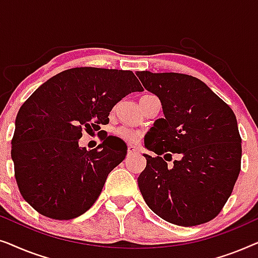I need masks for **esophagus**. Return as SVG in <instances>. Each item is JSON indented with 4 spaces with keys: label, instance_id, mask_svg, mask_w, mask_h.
I'll use <instances>...</instances> for the list:
<instances>
[{
    "label": "esophagus",
    "instance_id": "34e87169",
    "mask_svg": "<svg viewBox=\"0 0 258 258\" xmlns=\"http://www.w3.org/2000/svg\"><path fill=\"white\" fill-rule=\"evenodd\" d=\"M137 147L133 146V144H129L128 146V155H133V154H136L137 153Z\"/></svg>",
    "mask_w": 258,
    "mask_h": 258
}]
</instances>
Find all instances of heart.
<instances>
[{
	"label": "heart",
	"mask_w": 258,
	"mask_h": 258,
	"mask_svg": "<svg viewBox=\"0 0 258 258\" xmlns=\"http://www.w3.org/2000/svg\"><path fill=\"white\" fill-rule=\"evenodd\" d=\"M117 135L121 137L122 140H124L125 142H129V143L137 142L141 137L139 132H136V130H133V129H129V128H124V126H122V128H119L117 130Z\"/></svg>",
	"instance_id": "heart-1"
}]
</instances>
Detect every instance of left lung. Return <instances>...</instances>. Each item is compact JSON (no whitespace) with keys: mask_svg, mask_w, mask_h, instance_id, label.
<instances>
[{"mask_svg":"<svg viewBox=\"0 0 258 258\" xmlns=\"http://www.w3.org/2000/svg\"><path fill=\"white\" fill-rule=\"evenodd\" d=\"M160 98L163 118L147 133L146 169L137 178L148 207L169 223H207L224 207L241 170L242 146L231 108L206 83L178 73L137 72ZM180 157L172 167L165 160ZM165 155V158L160 157Z\"/></svg>","mask_w":258,"mask_h":258,"instance_id":"8db88e82","label":"left lung"}]
</instances>
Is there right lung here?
I'll list each match as a JSON object with an SVG mask.
<instances>
[{
  "instance_id": "obj_1",
  "label": "right lung",
  "mask_w": 258,
  "mask_h": 258,
  "mask_svg": "<svg viewBox=\"0 0 258 258\" xmlns=\"http://www.w3.org/2000/svg\"><path fill=\"white\" fill-rule=\"evenodd\" d=\"M143 88L130 70L81 67L52 76L20 108L12 141L15 178L24 200L43 216L73 220L100 196L109 172L125 158L124 142L102 137L79 146L82 132L109 123L114 105Z\"/></svg>"
}]
</instances>
